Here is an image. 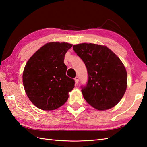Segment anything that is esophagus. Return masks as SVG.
<instances>
[{
    "instance_id": "obj_1",
    "label": "esophagus",
    "mask_w": 147,
    "mask_h": 147,
    "mask_svg": "<svg viewBox=\"0 0 147 147\" xmlns=\"http://www.w3.org/2000/svg\"><path fill=\"white\" fill-rule=\"evenodd\" d=\"M74 81H75V83H76V84H78V82H79V78H78V77H76L74 78Z\"/></svg>"
}]
</instances>
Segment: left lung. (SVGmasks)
Wrapping results in <instances>:
<instances>
[{"instance_id":"8db88e82","label":"left lung","mask_w":147,"mask_h":147,"mask_svg":"<svg viewBox=\"0 0 147 147\" xmlns=\"http://www.w3.org/2000/svg\"><path fill=\"white\" fill-rule=\"evenodd\" d=\"M73 49L87 68L88 84L81 90L86 101L100 111L117 105L127 88V70L120 58L100 44H75Z\"/></svg>"}]
</instances>
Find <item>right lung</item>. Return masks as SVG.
<instances>
[{
    "label": "right lung",
    "instance_id": "1",
    "mask_svg": "<svg viewBox=\"0 0 147 147\" xmlns=\"http://www.w3.org/2000/svg\"><path fill=\"white\" fill-rule=\"evenodd\" d=\"M73 44L50 42L27 61L22 74L27 97L36 107L51 111L66 103L74 88V80L66 76L64 56Z\"/></svg>",
    "mask_w": 147,
    "mask_h": 147
}]
</instances>
